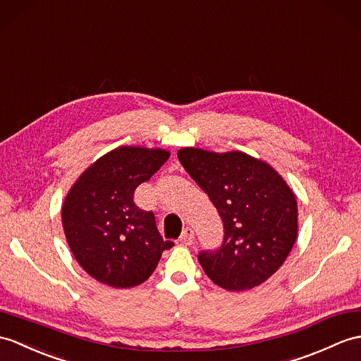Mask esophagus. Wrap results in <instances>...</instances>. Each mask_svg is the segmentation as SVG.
Returning a JSON list of instances; mask_svg holds the SVG:
<instances>
[{
	"label": "esophagus",
	"instance_id": "1",
	"mask_svg": "<svg viewBox=\"0 0 361 361\" xmlns=\"http://www.w3.org/2000/svg\"><path fill=\"white\" fill-rule=\"evenodd\" d=\"M180 241L183 243L184 246L192 245V241H194V231H192V228H186V229H184V231L181 232Z\"/></svg>",
	"mask_w": 361,
	"mask_h": 361
}]
</instances>
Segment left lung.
Listing matches in <instances>:
<instances>
[{"label":"left lung","mask_w":361,"mask_h":361,"mask_svg":"<svg viewBox=\"0 0 361 361\" xmlns=\"http://www.w3.org/2000/svg\"><path fill=\"white\" fill-rule=\"evenodd\" d=\"M178 160L219 211L220 247L200 250L198 262L220 288L246 290L264 283L297 238V201L269 164L243 152L178 150Z\"/></svg>","instance_id":"left-lung-1"}]
</instances>
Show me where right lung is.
Returning a JSON list of instances; mask_svg holds the SVG:
<instances>
[{
  "mask_svg": "<svg viewBox=\"0 0 361 361\" xmlns=\"http://www.w3.org/2000/svg\"><path fill=\"white\" fill-rule=\"evenodd\" d=\"M161 149L123 146L92 164L63 204V228L73 257L90 276L116 289L138 286L173 246L133 194L167 161Z\"/></svg>",
  "mask_w": 361,
  "mask_h": 361,
  "instance_id": "add662e5",
  "label": "right lung"
}]
</instances>
